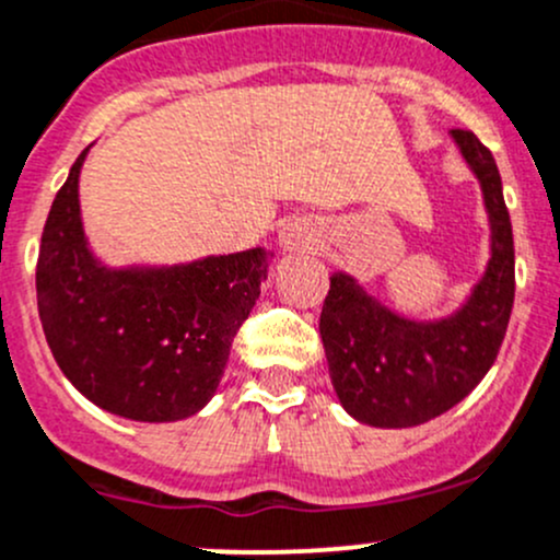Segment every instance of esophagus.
<instances>
[{"label": "esophagus", "mask_w": 560, "mask_h": 560, "mask_svg": "<svg viewBox=\"0 0 560 560\" xmlns=\"http://www.w3.org/2000/svg\"><path fill=\"white\" fill-rule=\"evenodd\" d=\"M314 241H316L314 228H311L305 220L287 222V225L281 228V233H279V244L284 246L287 252H303V249H308Z\"/></svg>", "instance_id": "1"}]
</instances>
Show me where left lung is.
Listing matches in <instances>:
<instances>
[{
	"label": "left lung",
	"instance_id": "8db88e82",
	"mask_svg": "<svg viewBox=\"0 0 560 560\" xmlns=\"http://www.w3.org/2000/svg\"><path fill=\"white\" fill-rule=\"evenodd\" d=\"M478 176L491 225V260L462 308L443 319H408L354 276H329L319 332L346 413L381 429L419 427L462 402L499 354L515 300V249L502 176L472 131H451Z\"/></svg>",
	"mask_w": 560,
	"mask_h": 560
}]
</instances>
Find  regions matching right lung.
<instances>
[{"label":"right lung","instance_id":"add662e5","mask_svg":"<svg viewBox=\"0 0 560 560\" xmlns=\"http://www.w3.org/2000/svg\"><path fill=\"white\" fill-rule=\"evenodd\" d=\"M88 150L58 190L39 244L37 308L47 346L72 386L107 413L182 421L214 397L273 252L255 246L179 265H104L82 231Z\"/></svg>","mask_w":560,"mask_h":560}]
</instances>
